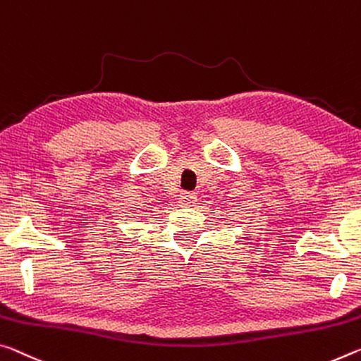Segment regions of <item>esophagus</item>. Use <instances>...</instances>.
Masks as SVG:
<instances>
[{"mask_svg": "<svg viewBox=\"0 0 361 361\" xmlns=\"http://www.w3.org/2000/svg\"><path fill=\"white\" fill-rule=\"evenodd\" d=\"M194 199H196V196H194L192 192H181L178 202H180L181 207H183V205H192Z\"/></svg>", "mask_w": 361, "mask_h": 361, "instance_id": "obj_1", "label": "esophagus"}]
</instances>
